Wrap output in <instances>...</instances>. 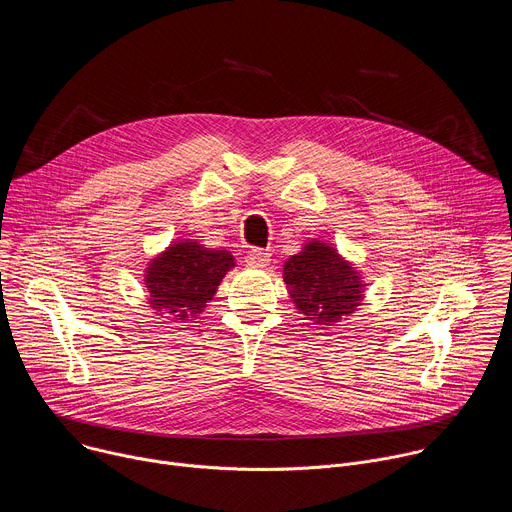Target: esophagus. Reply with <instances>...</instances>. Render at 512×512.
Here are the masks:
<instances>
[{
	"mask_svg": "<svg viewBox=\"0 0 512 512\" xmlns=\"http://www.w3.org/2000/svg\"><path fill=\"white\" fill-rule=\"evenodd\" d=\"M269 261H271V255L259 247H253L251 251H247V257H245V263L249 267H265L269 265Z\"/></svg>",
	"mask_w": 512,
	"mask_h": 512,
	"instance_id": "1",
	"label": "esophagus"
}]
</instances>
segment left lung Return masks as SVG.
Wrapping results in <instances>:
<instances>
[{
  "mask_svg": "<svg viewBox=\"0 0 512 512\" xmlns=\"http://www.w3.org/2000/svg\"><path fill=\"white\" fill-rule=\"evenodd\" d=\"M283 281L291 287L298 310L318 324H332L352 314L362 296L354 269L332 247L318 241L285 261Z\"/></svg>",
  "mask_w": 512,
  "mask_h": 512,
  "instance_id": "left-lung-1",
  "label": "left lung"
}]
</instances>
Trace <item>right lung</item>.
Instances as JSON below:
<instances>
[{
  "instance_id": "1",
  "label": "right lung",
  "mask_w": 512,
  "mask_h": 512,
  "mask_svg": "<svg viewBox=\"0 0 512 512\" xmlns=\"http://www.w3.org/2000/svg\"><path fill=\"white\" fill-rule=\"evenodd\" d=\"M235 267L229 251H208L192 241L168 247L145 275L152 308L170 322H186L202 312L214 291Z\"/></svg>"
}]
</instances>
